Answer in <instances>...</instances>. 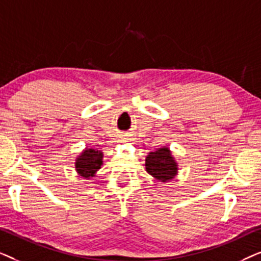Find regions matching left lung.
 <instances>
[{
  "label": "left lung",
  "mask_w": 261,
  "mask_h": 261,
  "mask_svg": "<svg viewBox=\"0 0 261 261\" xmlns=\"http://www.w3.org/2000/svg\"><path fill=\"white\" fill-rule=\"evenodd\" d=\"M146 171L160 181H170L177 176L178 165L177 162L171 154L167 147L158 148L154 152H149L146 156Z\"/></svg>",
  "instance_id": "left-lung-1"
}]
</instances>
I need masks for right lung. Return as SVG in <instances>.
Returning a JSON list of instances; mask_svg holds the SVG:
<instances>
[{
	"label": "right lung",
	"mask_w": 261,
	"mask_h": 261,
	"mask_svg": "<svg viewBox=\"0 0 261 261\" xmlns=\"http://www.w3.org/2000/svg\"><path fill=\"white\" fill-rule=\"evenodd\" d=\"M103 153L95 148H85L80 155L77 156L74 167L77 173L85 179H90L96 172L101 169L103 164Z\"/></svg>",
	"instance_id": "right-lung-1"
}]
</instances>
